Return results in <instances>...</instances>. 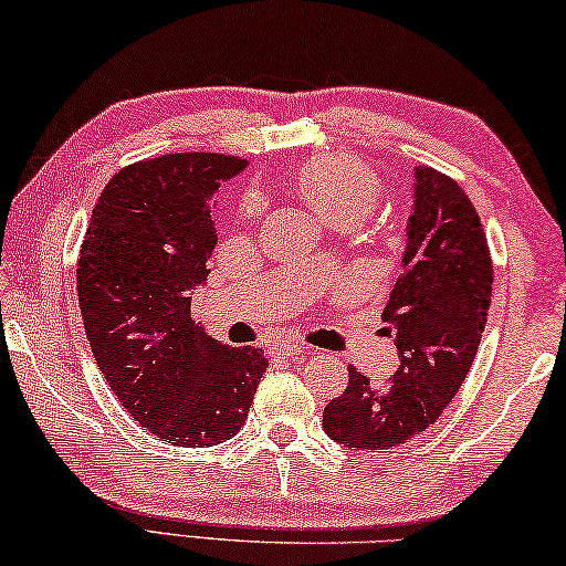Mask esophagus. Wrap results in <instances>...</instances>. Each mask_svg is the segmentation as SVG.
Masks as SVG:
<instances>
[{"mask_svg":"<svg viewBox=\"0 0 566 566\" xmlns=\"http://www.w3.org/2000/svg\"><path fill=\"white\" fill-rule=\"evenodd\" d=\"M305 350V345L298 340H281L273 345V355L277 358H293V355H301Z\"/></svg>","mask_w":566,"mask_h":566,"instance_id":"obj_1","label":"esophagus"}]
</instances>
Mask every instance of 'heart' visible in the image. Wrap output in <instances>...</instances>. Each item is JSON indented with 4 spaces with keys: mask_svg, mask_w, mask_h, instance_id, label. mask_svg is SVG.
Here are the masks:
<instances>
[{
    "mask_svg": "<svg viewBox=\"0 0 566 566\" xmlns=\"http://www.w3.org/2000/svg\"><path fill=\"white\" fill-rule=\"evenodd\" d=\"M291 188L323 221L353 228L365 221L380 203L382 188L373 168L355 156L315 154L295 168ZM261 211V198L248 196L241 213L253 218Z\"/></svg>",
    "mask_w": 566,
    "mask_h": 566,
    "instance_id": "b5f03b06",
    "label": "heart"
}]
</instances>
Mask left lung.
Instances as JSON below:
<instances>
[{
	"label": "left lung",
	"instance_id": "8db88e82",
	"mask_svg": "<svg viewBox=\"0 0 566 566\" xmlns=\"http://www.w3.org/2000/svg\"><path fill=\"white\" fill-rule=\"evenodd\" d=\"M415 178L402 273L382 311L400 368L382 385L348 368V388L323 410V430L345 448L390 450L428 430L468 378L488 323L494 271L478 211L448 174L418 166Z\"/></svg>",
	"mask_w": 566,
	"mask_h": 566
}]
</instances>
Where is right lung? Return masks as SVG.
Segmentation results:
<instances>
[{
	"instance_id": "1",
	"label": "right lung",
	"mask_w": 566,
	"mask_h": 566,
	"mask_svg": "<svg viewBox=\"0 0 566 566\" xmlns=\"http://www.w3.org/2000/svg\"><path fill=\"white\" fill-rule=\"evenodd\" d=\"M245 164L188 151L124 166L78 251V308L98 370L142 428L178 448L238 434L268 368L261 348H231L191 321V289L218 241V188Z\"/></svg>"
}]
</instances>
